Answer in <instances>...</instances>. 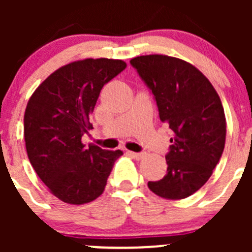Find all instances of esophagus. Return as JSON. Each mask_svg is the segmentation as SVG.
<instances>
[{"instance_id": "1", "label": "esophagus", "mask_w": 252, "mask_h": 252, "mask_svg": "<svg viewBox=\"0 0 252 252\" xmlns=\"http://www.w3.org/2000/svg\"><path fill=\"white\" fill-rule=\"evenodd\" d=\"M128 154L130 155V156H133L134 158L136 159H140L142 157L145 156V152H133V151H128Z\"/></svg>"}]
</instances>
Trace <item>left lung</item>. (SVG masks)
Instances as JSON below:
<instances>
[{
	"instance_id": "1",
	"label": "left lung",
	"mask_w": 252,
	"mask_h": 252,
	"mask_svg": "<svg viewBox=\"0 0 252 252\" xmlns=\"http://www.w3.org/2000/svg\"><path fill=\"white\" fill-rule=\"evenodd\" d=\"M130 64L154 95L159 119L173 131L167 173L147 185L164 199H185L207 182L224 150L220 96L199 69L179 58L140 56Z\"/></svg>"
}]
</instances>
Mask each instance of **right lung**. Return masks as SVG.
Instances as JSON below:
<instances>
[{"mask_svg": "<svg viewBox=\"0 0 252 252\" xmlns=\"http://www.w3.org/2000/svg\"><path fill=\"white\" fill-rule=\"evenodd\" d=\"M121 60L88 58L69 63L35 90L24 114V139L32 168L56 197L81 205L105 190L121 150L81 144L105 84L123 72Z\"/></svg>", "mask_w": 252, "mask_h": 252, "instance_id": "add662e5", "label": "right lung"}]
</instances>
